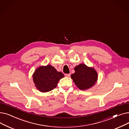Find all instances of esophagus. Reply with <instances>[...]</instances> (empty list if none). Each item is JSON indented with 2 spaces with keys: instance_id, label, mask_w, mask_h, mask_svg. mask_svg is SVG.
I'll use <instances>...</instances> for the list:
<instances>
[{
  "instance_id": "esophagus-1",
  "label": "esophagus",
  "mask_w": 129,
  "mask_h": 129,
  "mask_svg": "<svg viewBox=\"0 0 129 129\" xmlns=\"http://www.w3.org/2000/svg\"><path fill=\"white\" fill-rule=\"evenodd\" d=\"M65 76L66 77H70L71 76V74H65Z\"/></svg>"
}]
</instances>
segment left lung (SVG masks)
Here are the masks:
<instances>
[{"mask_svg": "<svg viewBox=\"0 0 129 129\" xmlns=\"http://www.w3.org/2000/svg\"><path fill=\"white\" fill-rule=\"evenodd\" d=\"M75 73L71 75L74 82L80 90L89 89L97 82V73L93 69L87 67L84 64L76 66Z\"/></svg>", "mask_w": 129, "mask_h": 129, "instance_id": "left-lung-1", "label": "left lung"}]
</instances>
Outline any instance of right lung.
Listing matches in <instances>:
<instances>
[{"label":"right lung","instance_id":"right-lung-1","mask_svg":"<svg viewBox=\"0 0 129 129\" xmlns=\"http://www.w3.org/2000/svg\"><path fill=\"white\" fill-rule=\"evenodd\" d=\"M64 77L62 72H57L54 67L49 65L38 68L33 74V79L37 88L45 92L55 88L59 79Z\"/></svg>","mask_w":129,"mask_h":129}]
</instances>
